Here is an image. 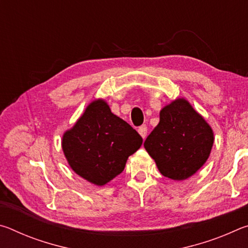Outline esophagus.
I'll list each match as a JSON object with an SVG mask.
<instances>
[{
  "label": "esophagus",
  "mask_w": 248,
  "mask_h": 248,
  "mask_svg": "<svg viewBox=\"0 0 248 248\" xmlns=\"http://www.w3.org/2000/svg\"><path fill=\"white\" fill-rule=\"evenodd\" d=\"M138 132L140 133V136L143 138V140L146 138V134H148V127H146L145 124L141 125V127H139V129H138Z\"/></svg>",
  "instance_id": "obj_1"
}]
</instances>
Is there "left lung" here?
Instances as JSON below:
<instances>
[{"instance_id": "obj_1", "label": "left lung", "mask_w": 248, "mask_h": 248, "mask_svg": "<svg viewBox=\"0 0 248 248\" xmlns=\"http://www.w3.org/2000/svg\"><path fill=\"white\" fill-rule=\"evenodd\" d=\"M213 142V130L203 117L187 99L177 98L161 109L144 148L163 176L185 180L207 162Z\"/></svg>"}]
</instances>
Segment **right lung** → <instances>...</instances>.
Listing matches in <instances>:
<instances>
[{
    "label": "right lung",
    "mask_w": 248,
    "mask_h": 248,
    "mask_svg": "<svg viewBox=\"0 0 248 248\" xmlns=\"http://www.w3.org/2000/svg\"><path fill=\"white\" fill-rule=\"evenodd\" d=\"M142 141L131 125L98 98L63 133L62 150L75 173L96 186H104L124 170L128 157L140 149Z\"/></svg>",
    "instance_id": "right-lung-1"
}]
</instances>
